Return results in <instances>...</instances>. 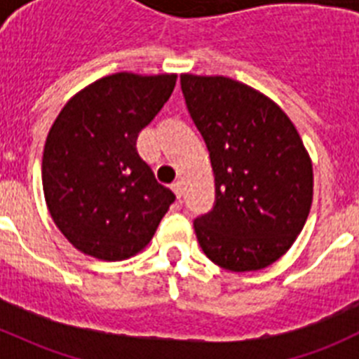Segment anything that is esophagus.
Returning a JSON list of instances; mask_svg holds the SVG:
<instances>
[{
	"label": "esophagus",
	"instance_id": "esophagus-1",
	"mask_svg": "<svg viewBox=\"0 0 359 359\" xmlns=\"http://www.w3.org/2000/svg\"><path fill=\"white\" fill-rule=\"evenodd\" d=\"M170 189L174 190V194H176L177 198H182V194H183V183L182 182H174L172 185H170Z\"/></svg>",
	"mask_w": 359,
	"mask_h": 359
}]
</instances>
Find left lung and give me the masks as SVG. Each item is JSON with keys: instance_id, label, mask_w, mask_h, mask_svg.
<instances>
[{"instance_id": "left-lung-1", "label": "left lung", "mask_w": 359, "mask_h": 359, "mask_svg": "<svg viewBox=\"0 0 359 359\" xmlns=\"http://www.w3.org/2000/svg\"><path fill=\"white\" fill-rule=\"evenodd\" d=\"M180 82L215 177L214 207L194 219L199 246L230 271L273 264L302 231L313 201V165L297 129L250 86L189 73Z\"/></svg>"}]
</instances>
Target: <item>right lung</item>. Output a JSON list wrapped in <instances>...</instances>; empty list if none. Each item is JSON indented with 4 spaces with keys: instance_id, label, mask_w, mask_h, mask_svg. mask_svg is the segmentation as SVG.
<instances>
[{
    "instance_id": "1",
    "label": "right lung",
    "mask_w": 359,
    "mask_h": 359,
    "mask_svg": "<svg viewBox=\"0 0 359 359\" xmlns=\"http://www.w3.org/2000/svg\"><path fill=\"white\" fill-rule=\"evenodd\" d=\"M174 86L176 75L115 73L79 91L53 122L43 154L44 199L62 236L86 255L133 257L176 199L136 149Z\"/></svg>"
}]
</instances>
